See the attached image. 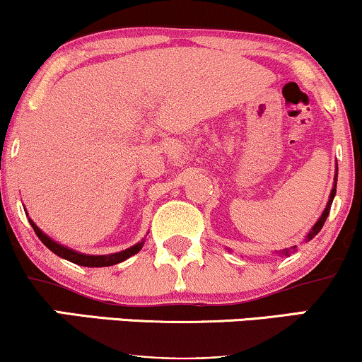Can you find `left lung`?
<instances>
[{
  "instance_id": "8db88e82",
  "label": "left lung",
  "mask_w": 362,
  "mask_h": 362,
  "mask_svg": "<svg viewBox=\"0 0 362 362\" xmlns=\"http://www.w3.org/2000/svg\"><path fill=\"white\" fill-rule=\"evenodd\" d=\"M337 173H339V170L335 168L334 187H332V190H330V197H328V202H327L325 209H323V213H322V216H320V218H318V221L313 224V228H311V230L308 231V235L305 236L306 242H310L311 238H315V236L318 235V231L322 230V228H323V223H325V219L328 218V213H330V206H332V202H334L335 192H337ZM293 252H296V245H294V247H291V248H284V250H281V257H289L291 253H293Z\"/></svg>"
}]
</instances>
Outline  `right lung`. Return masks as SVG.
Here are the masks:
<instances>
[{
  "label": "right lung",
  "instance_id": "add662e5",
  "mask_svg": "<svg viewBox=\"0 0 362 362\" xmlns=\"http://www.w3.org/2000/svg\"><path fill=\"white\" fill-rule=\"evenodd\" d=\"M28 221H30L32 228H34V231L37 233V236H39L40 242H42L45 247L49 248V250L56 253V255L61 257V259L73 262V264H76V265H83V267H109V265H115V264H119V262H124L126 259H129V257L136 255V253H138L144 245V240H141V242L132 245V247H129L122 252L109 253V255H86V253L76 252V250H73V248H68V247H64V245L54 242L51 236L45 235L44 231L40 230V228L37 226L34 221H32V219H28Z\"/></svg>",
  "mask_w": 362,
  "mask_h": 362
}]
</instances>
